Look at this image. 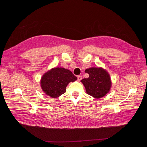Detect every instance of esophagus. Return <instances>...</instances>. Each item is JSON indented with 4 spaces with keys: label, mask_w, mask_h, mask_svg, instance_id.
Here are the masks:
<instances>
[{
    "label": "esophagus",
    "mask_w": 147,
    "mask_h": 147,
    "mask_svg": "<svg viewBox=\"0 0 147 147\" xmlns=\"http://www.w3.org/2000/svg\"><path fill=\"white\" fill-rule=\"evenodd\" d=\"M77 78H78V81H80V80H82V77L81 76H77Z\"/></svg>",
    "instance_id": "1"
}]
</instances>
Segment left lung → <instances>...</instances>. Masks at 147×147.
<instances>
[{
    "mask_svg": "<svg viewBox=\"0 0 147 147\" xmlns=\"http://www.w3.org/2000/svg\"><path fill=\"white\" fill-rule=\"evenodd\" d=\"M85 72L89 74V77L82 79L81 82L88 95L100 98L109 91L112 84L110 76L106 70L102 68L91 67L86 69Z\"/></svg>",
    "mask_w": 147,
    "mask_h": 147,
    "instance_id": "8db88e82",
    "label": "left lung"
}]
</instances>
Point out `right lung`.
Segmentation results:
<instances>
[{
	"instance_id": "1",
	"label": "right lung",
	"mask_w": 147,
	"mask_h": 147,
	"mask_svg": "<svg viewBox=\"0 0 147 147\" xmlns=\"http://www.w3.org/2000/svg\"><path fill=\"white\" fill-rule=\"evenodd\" d=\"M77 78L67 69L53 68L46 73L41 78L40 86L44 92L52 98H57L66 91L68 84Z\"/></svg>"
}]
</instances>
